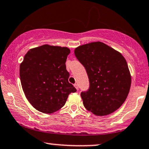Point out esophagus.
I'll return each instance as SVG.
<instances>
[{
	"label": "esophagus",
	"mask_w": 149,
	"mask_h": 149,
	"mask_svg": "<svg viewBox=\"0 0 149 149\" xmlns=\"http://www.w3.org/2000/svg\"><path fill=\"white\" fill-rule=\"evenodd\" d=\"M74 87H76V89H77V90H78V84H75Z\"/></svg>",
	"instance_id": "34e87169"
}]
</instances>
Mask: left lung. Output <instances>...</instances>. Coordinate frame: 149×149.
Listing matches in <instances>:
<instances>
[{
  "label": "left lung",
  "mask_w": 149,
  "mask_h": 149,
  "mask_svg": "<svg viewBox=\"0 0 149 149\" xmlns=\"http://www.w3.org/2000/svg\"><path fill=\"white\" fill-rule=\"evenodd\" d=\"M74 53L89 78V89L80 94L85 108L97 116L107 115L119 109L131 85L124 57L101 42L78 46Z\"/></svg>",
  "instance_id": "obj_1"
}]
</instances>
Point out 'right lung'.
I'll use <instances>...</instances> for the list:
<instances>
[{
    "mask_svg": "<svg viewBox=\"0 0 149 149\" xmlns=\"http://www.w3.org/2000/svg\"><path fill=\"white\" fill-rule=\"evenodd\" d=\"M69 48L42 45L29 50L20 64V79L26 97L36 110L51 114L62 108L76 92L69 82L65 62Z\"/></svg>",
    "mask_w": 149,
    "mask_h": 149,
    "instance_id": "obj_1",
    "label": "right lung"
}]
</instances>
